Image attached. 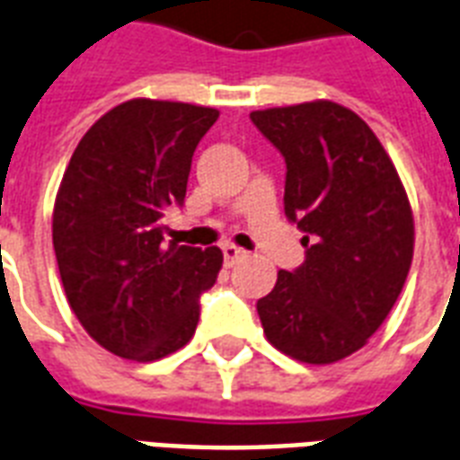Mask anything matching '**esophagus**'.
Instances as JSON below:
<instances>
[{
    "instance_id": "obj_1",
    "label": "esophagus",
    "mask_w": 460,
    "mask_h": 460,
    "mask_svg": "<svg viewBox=\"0 0 460 460\" xmlns=\"http://www.w3.org/2000/svg\"><path fill=\"white\" fill-rule=\"evenodd\" d=\"M222 253H224V261H226V265H234V262L243 258L245 251H243V248H238V245H234V243H224Z\"/></svg>"
}]
</instances>
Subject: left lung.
Returning a JSON list of instances; mask_svg holds the SVG:
<instances>
[{
    "label": "left lung",
    "instance_id": "obj_1",
    "mask_svg": "<svg viewBox=\"0 0 460 460\" xmlns=\"http://www.w3.org/2000/svg\"><path fill=\"white\" fill-rule=\"evenodd\" d=\"M251 120L285 156V212L306 234L304 265L279 270L258 301L262 331L296 362H340L401 296L415 251L408 192L378 137L345 105L318 98Z\"/></svg>",
    "mask_w": 460,
    "mask_h": 460
}]
</instances>
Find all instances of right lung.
<instances>
[{
	"label": "right lung",
	"mask_w": 460,
	"mask_h": 460,
	"mask_svg": "<svg viewBox=\"0 0 460 460\" xmlns=\"http://www.w3.org/2000/svg\"><path fill=\"white\" fill-rule=\"evenodd\" d=\"M207 105L129 98L101 115L65 168L52 243L66 301L108 352L154 362L190 342L222 251L164 243V209L188 190Z\"/></svg>",
	"instance_id": "add662e5"
}]
</instances>
